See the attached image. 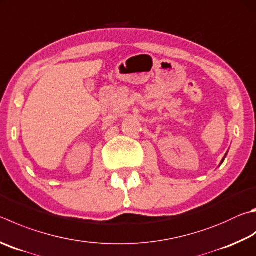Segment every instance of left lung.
Returning <instances> with one entry per match:
<instances>
[{"mask_svg":"<svg viewBox=\"0 0 256 256\" xmlns=\"http://www.w3.org/2000/svg\"><path fill=\"white\" fill-rule=\"evenodd\" d=\"M225 158H226V154H225V156H224V159H222V162H220V164H222V161H224V160H225Z\"/></svg>","mask_w":256,"mask_h":256,"instance_id":"obj_1","label":"left lung"}]
</instances>
